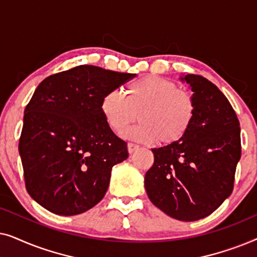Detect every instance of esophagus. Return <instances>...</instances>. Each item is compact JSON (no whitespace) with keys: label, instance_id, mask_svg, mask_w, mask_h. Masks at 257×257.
I'll list each match as a JSON object with an SVG mask.
<instances>
[{"label":"esophagus","instance_id":"1","mask_svg":"<svg viewBox=\"0 0 257 257\" xmlns=\"http://www.w3.org/2000/svg\"><path fill=\"white\" fill-rule=\"evenodd\" d=\"M127 150H128V153H133V152H136L137 150H139V146L137 145V144L128 143L127 144Z\"/></svg>","mask_w":257,"mask_h":257}]
</instances>
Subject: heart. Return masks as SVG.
I'll list each match as a JSON object with an SVG mask.
<instances>
[{
  "mask_svg": "<svg viewBox=\"0 0 257 257\" xmlns=\"http://www.w3.org/2000/svg\"><path fill=\"white\" fill-rule=\"evenodd\" d=\"M100 111L108 127L115 133L138 119L139 125L124 133L126 138L143 143L168 145L181 140L194 120L195 104L192 94L178 89L171 80L146 76L130 84L126 97L118 90L104 94Z\"/></svg>",
  "mask_w": 257,
  "mask_h": 257,
  "instance_id": "b5f03b06",
  "label": "heart"
}]
</instances>
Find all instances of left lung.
Segmentation results:
<instances>
[{
    "label": "left lung",
    "mask_w": 257,
    "mask_h": 257,
    "mask_svg": "<svg viewBox=\"0 0 257 257\" xmlns=\"http://www.w3.org/2000/svg\"><path fill=\"white\" fill-rule=\"evenodd\" d=\"M192 91L194 120L186 136L152 149L145 174L151 202L168 216L196 221L208 216L231 194L241 158L240 122L226 96L198 75L180 77Z\"/></svg>",
    "instance_id": "left-lung-1"
}]
</instances>
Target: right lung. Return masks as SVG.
I'll use <instances>...</instances> for the list:
<instances>
[{"instance_id": "1", "label": "right lung", "mask_w": 257, "mask_h": 257, "mask_svg": "<svg viewBox=\"0 0 257 257\" xmlns=\"http://www.w3.org/2000/svg\"><path fill=\"white\" fill-rule=\"evenodd\" d=\"M94 65L49 76L24 110L19 152L31 198L57 215L96 206L114 165L127 159V144L100 111L104 94L135 77Z\"/></svg>"}]
</instances>
